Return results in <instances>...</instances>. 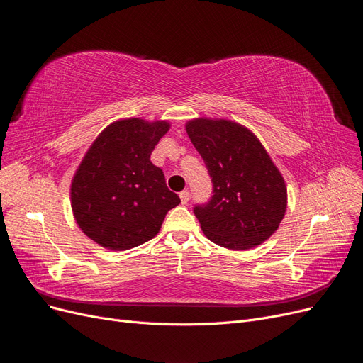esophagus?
<instances>
[{
    "instance_id": "esophagus-1",
    "label": "esophagus",
    "mask_w": 363,
    "mask_h": 363,
    "mask_svg": "<svg viewBox=\"0 0 363 363\" xmlns=\"http://www.w3.org/2000/svg\"><path fill=\"white\" fill-rule=\"evenodd\" d=\"M179 197H181L182 205H186V203H189V200H190V191H189V190L181 191V193H179Z\"/></svg>"
}]
</instances>
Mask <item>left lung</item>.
I'll return each mask as SVG.
<instances>
[{
    "label": "left lung",
    "mask_w": 363,
    "mask_h": 363,
    "mask_svg": "<svg viewBox=\"0 0 363 363\" xmlns=\"http://www.w3.org/2000/svg\"><path fill=\"white\" fill-rule=\"evenodd\" d=\"M202 155L213 196L194 206L205 236L229 250H250L269 239L287 208L284 178L260 140L229 119L196 118L185 125Z\"/></svg>",
    "instance_id": "left-lung-1"
}]
</instances>
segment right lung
Returning a JSON list of instances; mask_svg holds the SVG:
<instances>
[{"label":"right lung","mask_w":363,"mask_h":363,"mask_svg":"<svg viewBox=\"0 0 363 363\" xmlns=\"http://www.w3.org/2000/svg\"><path fill=\"white\" fill-rule=\"evenodd\" d=\"M167 121L119 119L92 142L72 181L77 225L99 245L124 251L145 244L166 213L181 203L151 152L169 131Z\"/></svg>","instance_id":"obj_1"}]
</instances>
